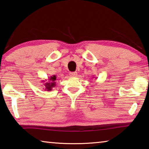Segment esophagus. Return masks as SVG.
Returning a JSON list of instances; mask_svg holds the SVG:
<instances>
[{
    "instance_id": "esophagus-1",
    "label": "esophagus",
    "mask_w": 149,
    "mask_h": 149,
    "mask_svg": "<svg viewBox=\"0 0 149 149\" xmlns=\"http://www.w3.org/2000/svg\"><path fill=\"white\" fill-rule=\"evenodd\" d=\"M69 75H70V77H75L77 76V72H70L69 73Z\"/></svg>"
}]
</instances>
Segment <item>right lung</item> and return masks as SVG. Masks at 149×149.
I'll return each mask as SVG.
<instances>
[{
  "label": "right lung",
  "mask_w": 149,
  "mask_h": 149,
  "mask_svg": "<svg viewBox=\"0 0 149 149\" xmlns=\"http://www.w3.org/2000/svg\"><path fill=\"white\" fill-rule=\"evenodd\" d=\"M57 78H56L55 75H53V76L50 77V78L48 79V81L45 82V80H43L42 82H45L44 86H45V91H52L53 88H54L56 85V80H57ZM45 81L47 80H45Z\"/></svg>",
  "instance_id": "right-lung-1"
}]
</instances>
